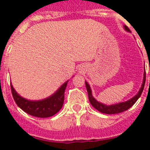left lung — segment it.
<instances>
[{"mask_svg":"<svg viewBox=\"0 0 150 150\" xmlns=\"http://www.w3.org/2000/svg\"><path fill=\"white\" fill-rule=\"evenodd\" d=\"M124 29L126 31L129 32V29L127 27L126 25H124ZM145 81H146V72L144 71V79H143V83L141 85V87L140 88V90L138 91L136 95L132 98L129 100H126V101L124 102H120V103H117V104H110V105H107V104H104L101 102H99L96 100L92 95V92H91V89L90 86L88 85V83L86 81L85 82L86 83V86L87 91H88V99H89L90 104L95 107V109L98 110L99 112H102V113H105V114H116V113H120V112H124V111L127 110L132 107L134 104L136 103L138 98L140 97L141 94L143 92V90L144 88V85H145Z\"/></svg>","mask_w":150,"mask_h":150,"instance_id":"1","label":"left lung"}]
</instances>
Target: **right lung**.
I'll use <instances>...</instances> for the list:
<instances>
[{"label": "right lung", "mask_w": 150, "mask_h": 150, "mask_svg": "<svg viewBox=\"0 0 150 150\" xmlns=\"http://www.w3.org/2000/svg\"><path fill=\"white\" fill-rule=\"evenodd\" d=\"M67 83L68 80L64 83L55 93L50 97L38 100H31L25 98L17 93L12 83H10V86L14 100L22 110L36 117L47 118L52 116L62 109Z\"/></svg>", "instance_id": "obj_1"}]
</instances>
